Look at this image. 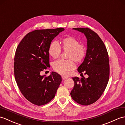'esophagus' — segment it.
Listing matches in <instances>:
<instances>
[{
  "label": "esophagus",
  "instance_id": "esophagus-1",
  "mask_svg": "<svg viewBox=\"0 0 125 125\" xmlns=\"http://www.w3.org/2000/svg\"><path fill=\"white\" fill-rule=\"evenodd\" d=\"M62 79H63V80H65V79H67L68 77H65V76H62Z\"/></svg>",
  "mask_w": 125,
  "mask_h": 125
}]
</instances>
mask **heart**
<instances>
[{
    "label": "heart",
    "mask_w": 125,
    "mask_h": 125,
    "mask_svg": "<svg viewBox=\"0 0 125 125\" xmlns=\"http://www.w3.org/2000/svg\"><path fill=\"white\" fill-rule=\"evenodd\" d=\"M62 49L64 51L68 52V60H59L53 64V69L60 74L65 75L69 71L74 69L75 64L73 61L80 63L85 57L86 49L83 44H81L76 38L68 36L61 40V46L56 42H52L48 47V54L53 59L59 57Z\"/></svg>",
    "instance_id": "1"
}]
</instances>
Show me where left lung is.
<instances>
[{
    "label": "left lung",
    "instance_id": "left-lung-1",
    "mask_svg": "<svg viewBox=\"0 0 125 125\" xmlns=\"http://www.w3.org/2000/svg\"><path fill=\"white\" fill-rule=\"evenodd\" d=\"M73 29L83 33L87 39L86 57L78 71L88 77H73V88L70 95L75 102L88 105L97 101L105 91L110 75L109 55L104 42L94 31L88 28Z\"/></svg>",
    "mask_w": 125,
    "mask_h": 125
}]
</instances>
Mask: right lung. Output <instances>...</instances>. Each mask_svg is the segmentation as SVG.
<instances>
[{
    "mask_svg": "<svg viewBox=\"0 0 125 125\" xmlns=\"http://www.w3.org/2000/svg\"><path fill=\"white\" fill-rule=\"evenodd\" d=\"M64 28L36 30L26 34L17 46L14 71L17 85L24 97L38 106L55 97L62 82L55 72L46 77L40 73L49 66V45Z\"/></svg>",
    "mask_w": 125,
    "mask_h": 125,
    "instance_id": "add662e5",
    "label": "right lung"
}]
</instances>
